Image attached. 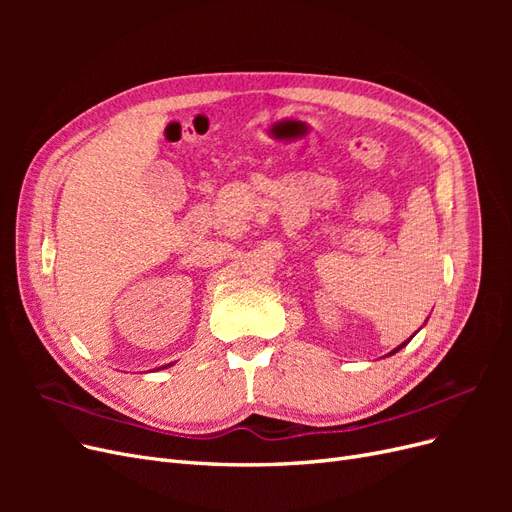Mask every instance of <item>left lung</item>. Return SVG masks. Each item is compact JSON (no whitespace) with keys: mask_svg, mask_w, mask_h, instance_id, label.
I'll list each match as a JSON object with an SVG mask.
<instances>
[{"mask_svg":"<svg viewBox=\"0 0 512 512\" xmlns=\"http://www.w3.org/2000/svg\"><path fill=\"white\" fill-rule=\"evenodd\" d=\"M408 342H410V339H408ZM408 342H404V344H401V346H397V348H395V350H393V352H391V354H395V352H399V350H401V348H404V346H406V344H408ZM391 354H389V356H391Z\"/></svg>","mask_w":512,"mask_h":512,"instance_id":"obj_1","label":"left lung"}]
</instances>
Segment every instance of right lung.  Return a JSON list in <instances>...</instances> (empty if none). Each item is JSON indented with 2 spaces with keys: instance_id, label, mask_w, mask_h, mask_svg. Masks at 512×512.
<instances>
[{
  "instance_id": "add662e5",
  "label": "right lung",
  "mask_w": 512,
  "mask_h": 512,
  "mask_svg": "<svg viewBox=\"0 0 512 512\" xmlns=\"http://www.w3.org/2000/svg\"><path fill=\"white\" fill-rule=\"evenodd\" d=\"M166 367H168V365H166ZM162 369H164V367H162Z\"/></svg>"
}]
</instances>
